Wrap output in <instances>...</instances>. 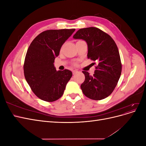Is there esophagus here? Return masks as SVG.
Segmentation results:
<instances>
[{"label":"esophagus","instance_id":"1","mask_svg":"<svg viewBox=\"0 0 146 146\" xmlns=\"http://www.w3.org/2000/svg\"><path fill=\"white\" fill-rule=\"evenodd\" d=\"M78 72V70H74L73 71H72L73 74H77Z\"/></svg>","mask_w":146,"mask_h":146}]
</instances>
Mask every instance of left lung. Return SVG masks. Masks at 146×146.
I'll return each mask as SVG.
<instances>
[{"label":"left lung","instance_id":"8db88e82","mask_svg":"<svg viewBox=\"0 0 146 146\" xmlns=\"http://www.w3.org/2000/svg\"><path fill=\"white\" fill-rule=\"evenodd\" d=\"M73 38L86 42L88 58L98 64L92 76L83 71L85 80L80 87L83 94L95 100L105 99L116 86L122 71L120 55L115 42L109 35L96 27L81 29Z\"/></svg>","mask_w":146,"mask_h":146}]
</instances>
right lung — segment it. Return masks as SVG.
Masks as SVG:
<instances>
[{
	"label": "right lung",
	"instance_id": "1",
	"mask_svg": "<svg viewBox=\"0 0 146 146\" xmlns=\"http://www.w3.org/2000/svg\"><path fill=\"white\" fill-rule=\"evenodd\" d=\"M75 30L44 31L33 39L28 48L24 64V76L35 94L44 101L60 99L72 76L68 69L56 71L54 63L61 46Z\"/></svg>",
	"mask_w": 146,
	"mask_h": 146
}]
</instances>
